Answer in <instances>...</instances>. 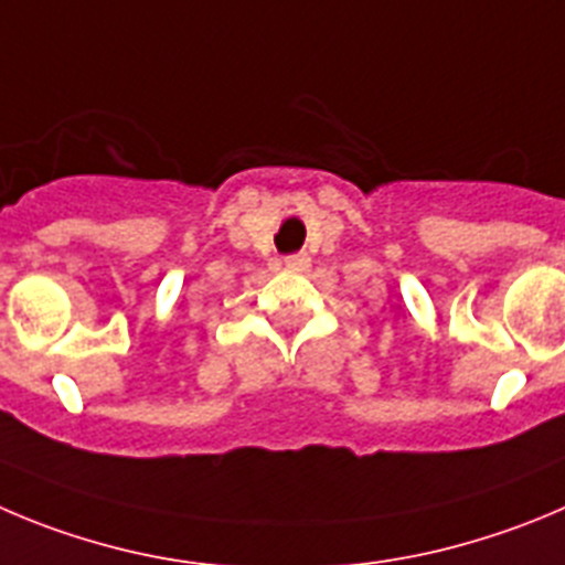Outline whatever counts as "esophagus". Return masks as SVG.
<instances>
[{"mask_svg":"<svg viewBox=\"0 0 565 565\" xmlns=\"http://www.w3.org/2000/svg\"><path fill=\"white\" fill-rule=\"evenodd\" d=\"M287 267H295V270H307L309 256L307 253H295V256H287Z\"/></svg>","mask_w":565,"mask_h":565,"instance_id":"1","label":"esophagus"}]
</instances>
